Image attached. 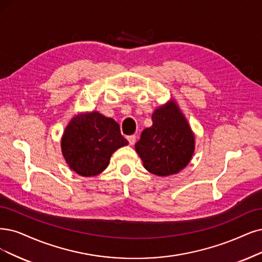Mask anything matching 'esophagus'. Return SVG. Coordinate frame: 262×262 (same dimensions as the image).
Here are the masks:
<instances>
[{
  "instance_id": "obj_1",
  "label": "esophagus",
  "mask_w": 262,
  "mask_h": 262,
  "mask_svg": "<svg viewBox=\"0 0 262 262\" xmlns=\"http://www.w3.org/2000/svg\"><path fill=\"white\" fill-rule=\"evenodd\" d=\"M127 140H128L130 146H133V144L135 143V141H136V136H135V135H130V136L127 137Z\"/></svg>"
}]
</instances>
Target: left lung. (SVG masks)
<instances>
[{
	"mask_svg": "<svg viewBox=\"0 0 262 262\" xmlns=\"http://www.w3.org/2000/svg\"><path fill=\"white\" fill-rule=\"evenodd\" d=\"M152 126L141 133L135 149L143 167L160 177L185 168L195 150V135L175 99L154 110Z\"/></svg>",
	"mask_w": 262,
	"mask_h": 262,
	"instance_id": "8db88e82",
	"label": "left lung"
}]
</instances>
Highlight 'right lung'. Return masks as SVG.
Here are the masks:
<instances>
[{"mask_svg":"<svg viewBox=\"0 0 262 262\" xmlns=\"http://www.w3.org/2000/svg\"><path fill=\"white\" fill-rule=\"evenodd\" d=\"M60 144L66 163L73 171L82 177H94L108 167L112 154L128 141L113 119L92 111L73 116Z\"/></svg>","mask_w":262,"mask_h":262,"instance_id":"right-lung-1","label":"right lung"}]
</instances>
